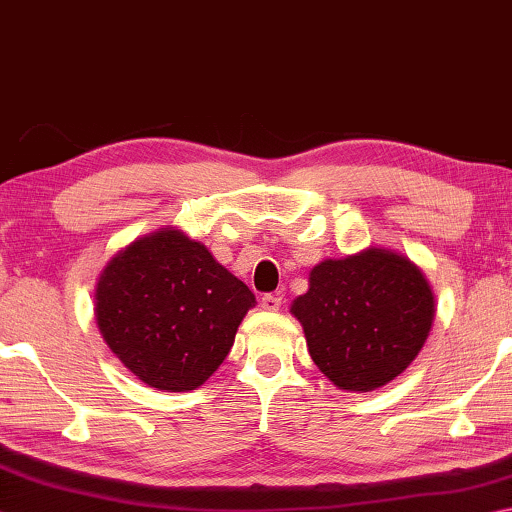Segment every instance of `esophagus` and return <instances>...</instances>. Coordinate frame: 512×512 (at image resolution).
<instances>
[{"label": "esophagus", "mask_w": 512, "mask_h": 512, "mask_svg": "<svg viewBox=\"0 0 512 512\" xmlns=\"http://www.w3.org/2000/svg\"><path fill=\"white\" fill-rule=\"evenodd\" d=\"M281 297L279 294H265V297L261 299V308L267 310V312H276L281 308Z\"/></svg>", "instance_id": "esophagus-1"}]
</instances>
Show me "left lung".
<instances>
[{
  "mask_svg": "<svg viewBox=\"0 0 512 512\" xmlns=\"http://www.w3.org/2000/svg\"><path fill=\"white\" fill-rule=\"evenodd\" d=\"M290 312L319 371L344 391H375L416 360L434 324L432 285L393 249L326 258Z\"/></svg>",
  "mask_w": 512,
  "mask_h": 512,
  "instance_id": "1",
  "label": "left lung"
}]
</instances>
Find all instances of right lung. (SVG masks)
<instances>
[{
	"mask_svg": "<svg viewBox=\"0 0 512 512\" xmlns=\"http://www.w3.org/2000/svg\"><path fill=\"white\" fill-rule=\"evenodd\" d=\"M256 306L202 242L164 227L116 251L98 274L94 315L125 369L159 391H193L218 371Z\"/></svg>",
	"mask_w": 512,
	"mask_h": 512,
	"instance_id": "right-lung-1",
	"label": "right lung"
}]
</instances>
